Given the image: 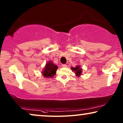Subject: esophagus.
<instances>
[{
  "instance_id": "esophagus-1",
  "label": "esophagus",
  "mask_w": 123,
  "mask_h": 123,
  "mask_svg": "<svg viewBox=\"0 0 123 123\" xmlns=\"http://www.w3.org/2000/svg\"><path fill=\"white\" fill-rule=\"evenodd\" d=\"M62 66L63 67H67V65L66 64H63V65H62Z\"/></svg>"
}]
</instances>
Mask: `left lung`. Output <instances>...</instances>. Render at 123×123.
I'll use <instances>...</instances> for the list:
<instances>
[{
  "mask_svg": "<svg viewBox=\"0 0 123 123\" xmlns=\"http://www.w3.org/2000/svg\"><path fill=\"white\" fill-rule=\"evenodd\" d=\"M71 69L76 72V74L77 75V76H80V74H81L82 69L80 68V66H76L75 68L72 67V68H71Z\"/></svg>",
  "mask_w": 123,
  "mask_h": 123,
  "instance_id": "obj_1",
  "label": "left lung"
}]
</instances>
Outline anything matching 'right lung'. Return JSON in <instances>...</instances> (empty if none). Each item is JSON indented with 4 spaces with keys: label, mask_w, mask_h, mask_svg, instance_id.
Listing matches in <instances>:
<instances>
[{
    "label": "right lung",
    "mask_w": 123,
    "mask_h": 123,
    "mask_svg": "<svg viewBox=\"0 0 123 123\" xmlns=\"http://www.w3.org/2000/svg\"><path fill=\"white\" fill-rule=\"evenodd\" d=\"M57 68V66L53 63L52 62H49L46 65L43 72V76L46 78L52 77L56 74Z\"/></svg>",
    "instance_id": "1"
}]
</instances>
